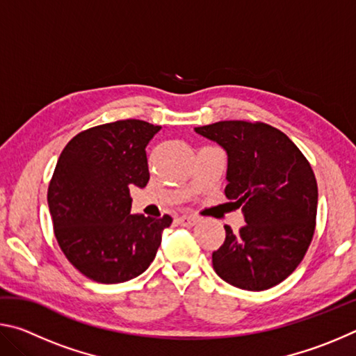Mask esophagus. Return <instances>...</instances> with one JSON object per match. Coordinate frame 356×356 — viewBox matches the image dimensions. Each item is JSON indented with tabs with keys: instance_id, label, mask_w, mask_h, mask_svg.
<instances>
[{
	"instance_id": "34e87169",
	"label": "esophagus",
	"mask_w": 356,
	"mask_h": 356,
	"mask_svg": "<svg viewBox=\"0 0 356 356\" xmlns=\"http://www.w3.org/2000/svg\"><path fill=\"white\" fill-rule=\"evenodd\" d=\"M197 221H200V218L195 215H180L177 218V222L182 226H195Z\"/></svg>"
}]
</instances>
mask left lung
I'll list each match as a JSON object with an SVG mask.
<instances>
[{"label": "left lung", "mask_w": 356, "mask_h": 356, "mask_svg": "<svg viewBox=\"0 0 356 356\" xmlns=\"http://www.w3.org/2000/svg\"><path fill=\"white\" fill-rule=\"evenodd\" d=\"M196 134L227 154L225 195L245 215L212 264L222 281L245 291H265L291 275L308 251L316 229L317 182L301 150L281 130L264 122L221 120Z\"/></svg>", "instance_id": "left-lung-1"}]
</instances>
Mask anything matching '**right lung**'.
Here are the masks:
<instances>
[{
	"label": "right lung",
	"instance_id": "right-lung-1",
	"mask_svg": "<svg viewBox=\"0 0 356 356\" xmlns=\"http://www.w3.org/2000/svg\"><path fill=\"white\" fill-rule=\"evenodd\" d=\"M160 125L125 119L83 130L59 155L48 185L58 245L86 278L116 284L154 261L170 215H130L131 186L149 182L146 146Z\"/></svg>",
	"mask_w": 356,
	"mask_h": 356
}]
</instances>
